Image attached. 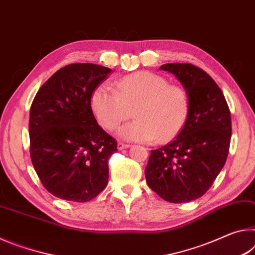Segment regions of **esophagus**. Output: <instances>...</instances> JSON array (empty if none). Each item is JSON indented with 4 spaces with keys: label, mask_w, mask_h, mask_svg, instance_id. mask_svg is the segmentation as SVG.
<instances>
[{
    "label": "esophagus",
    "mask_w": 255,
    "mask_h": 255,
    "mask_svg": "<svg viewBox=\"0 0 255 255\" xmlns=\"http://www.w3.org/2000/svg\"><path fill=\"white\" fill-rule=\"evenodd\" d=\"M127 148H130V144H127V143H123V142L118 143V149L119 150H123V149H127Z\"/></svg>",
    "instance_id": "obj_1"
}]
</instances>
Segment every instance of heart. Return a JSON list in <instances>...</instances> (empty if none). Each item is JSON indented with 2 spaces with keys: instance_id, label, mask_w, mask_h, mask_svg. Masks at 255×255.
<instances>
[{
  "instance_id": "obj_1",
  "label": "heart",
  "mask_w": 255,
  "mask_h": 255,
  "mask_svg": "<svg viewBox=\"0 0 255 255\" xmlns=\"http://www.w3.org/2000/svg\"><path fill=\"white\" fill-rule=\"evenodd\" d=\"M111 86L100 85L91 95V107L99 124L114 130L130 119L133 111L136 120L124 124L118 135L127 141L166 143L175 139L184 128L189 115V97L184 88L169 85L159 74L135 72Z\"/></svg>"
}]
</instances>
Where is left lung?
<instances>
[{"label":"left lung","instance_id":"8db88e82","mask_svg":"<svg viewBox=\"0 0 255 255\" xmlns=\"http://www.w3.org/2000/svg\"><path fill=\"white\" fill-rule=\"evenodd\" d=\"M189 97L184 128L172 142L151 150L144 175L150 189L173 203L206 193L226 162L232 136L231 112L223 91L209 74L192 64L168 63Z\"/></svg>","mask_w":255,"mask_h":255}]
</instances>
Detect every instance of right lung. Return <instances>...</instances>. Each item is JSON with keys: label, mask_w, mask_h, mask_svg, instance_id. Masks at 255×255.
<instances>
[{"label": "right lung", "mask_w": 255, "mask_h": 255, "mask_svg": "<svg viewBox=\"0 0 255 255\" xmlns=\"http://www.w3.org/2000/svg\"><path fill=\"white\" fill-rule=\"evenodd\" d=\"M111 69L74 63L56 71L37 93L30 108V157L49 193L87 202L108 183V159L118 151L114 137L99 127L91 95Z\"/></svg>", "instance_id": "1"}]
</instances>
